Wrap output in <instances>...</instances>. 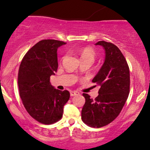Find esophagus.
I'll return each instance as SVG.
<instances>
[{
    "instance_id": "1",
    "label": "esophagus",
    "mask_w": 150,
    "mask_h": 150,
    "mask_svg": "<svg viewBox=\"0 0 150 150\" xmlns=\"http://www.w3.org/2000/svg\"><path fill=\"white\" fill-rule=\"evenodd\" d=\"M79 93L77 92V91H70V96H75L76 95H78Z\"/></svg>"
}]
</instances>
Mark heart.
I'll use <instances>...</instances> for the list:
<instances>
[{"label": "heart", "mask_w": 150, "mask_h": 150, "mask_svg": "<svg viewBox=\"0 0 150 150\" xmlns=\"http://www.w3.org/2000/svg\"><path fill=\"white\" fill-rule=\"evenodd\" d=\"M81 58H88L93 61L95 58V52L91 48L83 49L81 52Z\"/></svg>", "instance_id": "obj_1"}]
</instances>
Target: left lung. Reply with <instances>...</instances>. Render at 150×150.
Segmentation results:
<instances>
[{"instance_id":"1","label":"left lung","mask_w":150,"mask_h":150,"mask_svg":"<svg viewBox=\"0 0 150 150\" xmlns=\"http://www.w3.org/2000/svg\"><path fill=\"white\" fill-rule=\"evenodd\" d=\"M95 45L105 51L103 65L92 80L100 88L95 100L83 94L86 103L81 118L89 127L100 128L114 120L122 110L129 93L130 74L127 60L116 45L105 41Z\"/></svg>"}]
</instances>
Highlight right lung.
<instances>
[{
	"instance_id": "right-lung-1",
	"label": "right lung",
	"mask_w": 150,
	"mask_h": 150,
	"mask_svg": "<svg viewBox=\"0 0 150 150\" xmlns=\"http://www.w3.org/2000/svg\"><path fill=\"white\" fill-rule=\"evenodd\" d=\"M64 45L66 42L54 39L40 41L27 52L20 64V97L30 116L42 124L61 119L70 98L69 91L55 89L50 83V76L58 68L57 49Z\"/></svg>"
}]
</instances>
